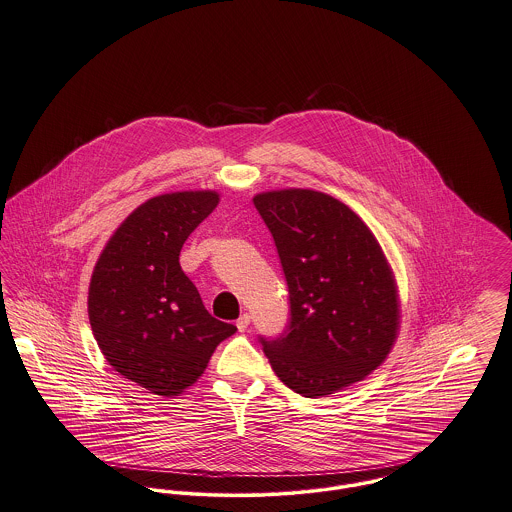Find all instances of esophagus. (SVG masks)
Here are the masks:
<instances>
[{
  "mask_svg": "<svg viewBox=\"0 0 512 512\" xmlns=\"http://www.w3.org/2000/svg\"><path fill=\"white\" fill-rule=\"evenodd\" d=\"M248 326H250V315H248V313H244V315H240V317H238V321H236V328H238L240 332H246V330H248Z\"/></svg>",
  "mask_w": 512,
  "mask_h": 512,
  "instance_id": "obj_1",
  "label": "esophagus"
}]
</instances>
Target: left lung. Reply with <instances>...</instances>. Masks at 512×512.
Returning <instances> with one entry per match:
<instances>
[{"label":"left lung","mask_w":512,"mask_h":512,"mask_svg":"<svg viewBox=\"0 0 512 512\" xmlns=\"http://www.w3.org/2000/svg\"><path fill=\"white\" fill-rule=\"evenodd\" d=\"M254 207L289 291L287 326L258 338L272 370L313 399L364 379L399 325L395 281L375 236L352 209L313 189L260 193Z\"/></svg>","instance_id":"1"}]
</instances>
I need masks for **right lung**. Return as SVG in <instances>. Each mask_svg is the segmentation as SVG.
<instances>
[{"mask_svg": "<svg viewBox=\"0 0 512 512\" xmlns=\"http://www.w3.org/2000/svg\"><path fill=\"white\" fill-rule=\"evenodd\" d=\"M217 203L215 191L152 197L123 221L95 264L93 336L105 360L150 393H182L236 330L211 317L180 266L187 236Z\"/></svg>", "mask_w": 512, "mask_h": 512, "instance_id": "right-lung-1", "label": "right lung"}]
</instances>
